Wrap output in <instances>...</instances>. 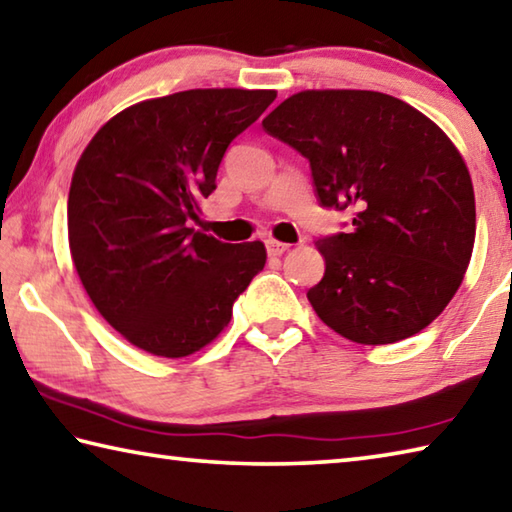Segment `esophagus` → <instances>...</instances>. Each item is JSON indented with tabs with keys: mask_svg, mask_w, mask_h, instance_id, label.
Here are the masks:
<instances>
[{
	"mask_svg": "<svg viewBox=\"0 0 512 512\" xmlns=\"http://www.w3.org/2000/svg\"><path fill=\"white\" fill-rule=\"evenodd\" d=\"M288 248H291V244H284V241H275V239H266V250H268V255L280 257V255H284V253H286Z\"/></svg>",
	"mask_w": 512,
	"mask_h": 512,
	"instance_id": "obj_1",
	"label": "esophagus"
}]
</instances>
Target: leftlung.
<instances>
[{
  "mask_svg": "<svg viewBox=\"0 0 512 512\" xmlns=\"http://www.w3.org/2000/svg\"><path fill=\"white\" fill-rule=\"evenodd\" d=\"M264 129L311 165L322 208L351 228L318 239L324 277L309 288L318 318L358 345L423 331L463 282L475 246V192L448 136L380 91H300Z\"/></svg>",
  "mask_w": 512,
  "mask_h": 512,
  "instance_id": "1",
  "label": "left lung"
}]
</instances>
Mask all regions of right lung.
<instances>
[{"mask_svg": "<svg viewBox=\"0 0 512 512\" xmlns=\"http://www.w3.org/2000/svg\"><path fill=\"white\" fill-rule=\"evenodd\" d=\"M271 89H190L143 100L98 129L69 190V248L96 309L132 345L183 358L215 340L266 264L262 241L190 228L228 145Z\"/></svg>", "mask_w": 512, "mask_h": 512, "instance_id": "1", "label": "right lung"}]
</instances>
